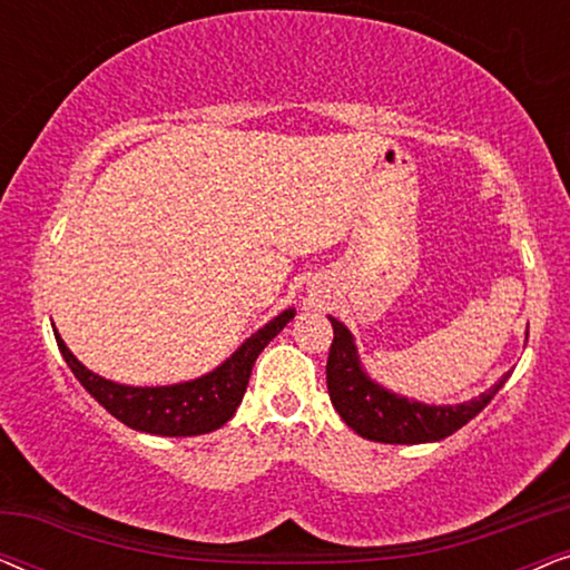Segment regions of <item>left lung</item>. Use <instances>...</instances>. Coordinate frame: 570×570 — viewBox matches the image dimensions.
Instances as JSON below:
<instances>
[{
  "label": "left lung",
  "mask_w": 570,
  "mask_h": 570,
  "mask_svg": "<svg viewBox=\"0 0 570 570\" xmlns=\"http://www.w3.org/2000/svg\"><path fill=\"white\" fill-rule=\"evenodd\" d=\"M330 322L334 326L330 361H326L330 400L334 410L340 412V417L357 435L368 441L428 443L446 439V435L470 423L474 415H480L509 379V373H505L493 389H488L478 400L456 404V407H431V404L410 402L373 384L361 371V363H357L353 334L337 318H330Z\"/></svg>",
  "instance_id": "1"
}]
</instances>
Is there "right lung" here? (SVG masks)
I'll list each match as a JSON object with an SVG mask.
<instances>
[{"mask_svg": "<svg viewBox=\"0 0 570 570\" xmlns=\"http://www.w3.org/2000/svg\"><path fill=\"white\" fill-rule=\"evenodd\" d=\"M293 316V308L283 311L254 337H248L220 368L176 386H124L100 379L69 353L59 332L53 334L77 381L124 425L153 435H199L215 431L233 417L246 394L254 361Z\"/></svg>", "mask_w": 570, "mask_h": 570, "instance_id": "add662e5", "label": "right lung"}]
</instances>
